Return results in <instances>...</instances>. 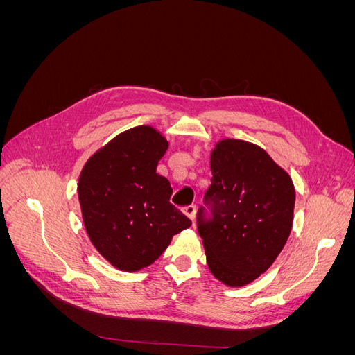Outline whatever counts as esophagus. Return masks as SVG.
I'll return each instance as SVG.
<instances>
[{
  "instance_id": "1",
  "label": "esophagus",
  "mask_w": 355,
  "mask_h": 355,
  "mask_svg": "<svg viewBox=\"0 0 355 355\" xmlns=\"http://www.w3.org/2000/svg\"><path fill=\"white\" fill-rule=\"evenodd\" d=\"M182 211H184L185 216H188L191 220H194L196 218V206H187L182 209Z\"/></svg>"
}]
</instances>
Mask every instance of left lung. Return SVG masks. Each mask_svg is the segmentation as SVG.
I'll return each mask as SVG.
<instances>
[{"label": "left lung", "mask_w": 355, "mask_h": 355, "mask_svg": "<svg viewBox=\"0 0 355 355\" xmlns=\"http://www.w3.org/2000/svg\"><path fill=\"white\" fill-rule=\"evenodd\" d=\"M206 192L211 219L198 210L210 272L228 287L254 282L280 254L293 225L295 187L263 148L222 139L210 154Z\"/></svg>", "instance_id": "left-lung-1"}]
</instances>
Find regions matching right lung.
<instances>
[{
  "label": "right lung",
  "mask_w": 355,
  "mask_h": 355,
  "mask_svg": "<svg viewBox=\"0 0 355 355\" xmlns=\"http://www.w3.org/2000/svg\"><path fill=\"white\" fill-rule=\"evenodd\" d=\"M167 148L157 128L137 125L98 149L80 173L84 228L94 249L120 271L154 263L173 235L191 227L170 204V182L157 173Z\"/></svg>",
  "instance_id": "obj_1"
}]
</instances>
